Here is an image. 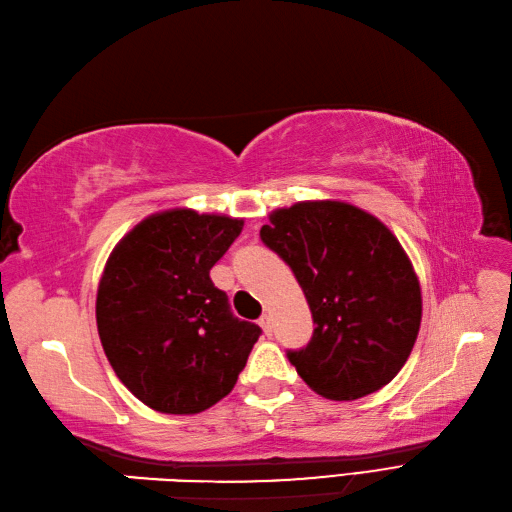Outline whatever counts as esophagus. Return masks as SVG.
Returning a JSON list of instances; mask_svg holds the SVG:
<instances>
[{
	"label": "esophagus",
	"mask_w": 512,
	"mask_h": 512,
	"mask_svg": "<svg viewBox=\"0 0 512 512\" xmlns=\"http://www.w3.org/2000/svg\"><path fill=\"white\" fill-rule=\"evenodd\" d=\"M259 326H261V329H264L268 335L272 333V316H270V313H264V316L259 318Z\"/></svg>",
	"instance_id": "esophagus-1"
}]
</instances>
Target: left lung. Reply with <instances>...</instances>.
<instances>
[{
    "instance_id": "8db88e82",
    "label": "left lung",
    "mask_w": 512,
    "mask_h": 512,
    "mask_svg": "<svg viewBox=\"0 0 512 512\" xmlns=\"http://www.w3.org/2000/svg\"><path fill=\"white\" fill-rule=\"evenodd\" d=\"M259 235L292 268L316 324L305 348L287 350L300 378L331 400L385 387L422 322L417 274L396 235L342 201L277 209Z\"/></svg>"
}]
</instances>
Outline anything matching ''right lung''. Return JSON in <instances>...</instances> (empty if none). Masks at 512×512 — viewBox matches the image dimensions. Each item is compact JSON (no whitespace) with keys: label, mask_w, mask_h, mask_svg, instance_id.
Here are the masks:
<instances>
[{"label":"right lung","mask_w":512,"mask_h":512,"mask_svg":"<svg viewBox=\"0 0 512 512\" xmlns=\"http://www.w3.org/2000/svg\"><path fill=\"white\" fill-rule=\"evenodd\" d=\"M242 227L168 209L114 246L97 290L99 339L121 383L153 411L192 415L225 398L261 335L209 279Z\"/></svg>","instance_id":"1"}]
</instances>
